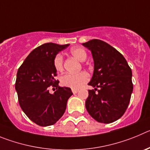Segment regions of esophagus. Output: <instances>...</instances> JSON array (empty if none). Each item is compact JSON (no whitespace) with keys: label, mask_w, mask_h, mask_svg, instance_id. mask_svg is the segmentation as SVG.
<instances>
[{"label":"esophagus","mask_w":150,"mask_h":150,"mask_svg":"<svg viewBox=\"0 0 150 150\" xmlns=\"http://www.w3.org/2000/svg\"><path fill=\"white\" fill-rule=\"evenodd\" d=\"M72 93H73L75 94V93H78V90H76V89H72Z\"/></svg>","instance_id":"obj_1"}]
</instances>
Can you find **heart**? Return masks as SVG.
<instances>
[{"instance_id":"1","label":"heart","mask_w":150,"mask_h":150,"mask_svg":"<svg viewBox=\"0 0 150 150\" xmlns=\"http://www.w3.org/2000/svg\"><path fill=\"white\" fill-rule=\"evenodd\" d=\"M70 54L78 60L83 62L87 59V52L81 47H74L70 49ZM54 66L57 71L60 72L63 69V57L61 54H57L54 59ZM89 75L85 72L78 74L67 73L60 78L61 83L65 87L72 89H78L88 81Z\"/></svg>"}]
</instances>
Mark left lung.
Returning a JSON list of instances; mask_svg holds the SVG:
<instances>
[{
  "instance_id": "obj_1",
  "label": "left lung",
  "mask_w": 150,
  "mask_h": 150,
  "mask_svg": "<svg viewBox=\"0 0 150 150\" xmlns=\"http://www.w3.org/2000/svg\"><path fill=\"white\" fill-rule=\"evenodd\" d=\"M82 45L91 51L94 62L88 85L95 88L89 90L86 109L97 122H114L123 115L130 102L132 69L125 57L105 42L92 40Z\"/></svg>"
}]
</instances>
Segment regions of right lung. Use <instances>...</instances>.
I'll use <instances>...</instances> for the list:
<instances>
[{
    "mask_svg": "<svg viewBox=\"0 0 150 150\" xmlns=\"http://www.w3.org/2000/svg\"><path fill=\"white\" fill-rule=\"evenodd\" d=\"M69 44L45 43L33 49L18 69L16 90L20 107L28 118L40 126L54 125L63 115L71 89L61 87L56 81L57 70L54 59ZM56 87L50 94L49 87ZM54 89V88H53Z\"/></svg>",
    "mask_w": 150,
    "mask_h": 150,
    "instance_id": "add662e5",
    "label": "right lung"
}]
</instances>
